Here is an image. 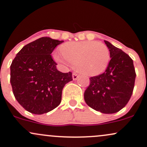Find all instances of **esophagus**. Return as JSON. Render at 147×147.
Here are the masks:
<instances>
[{
    "mask_svg": "<svg viewBox=\"0 0 147 147\" xmlns=\"http://www.w3.org/2000/svg\"><path fill=\"white\" fill-rule=\"evenodd\" d=\"M78 78V75L76 73H73V74H72V78H73L74 80H77V78Z\"/></svg>",
    "mask_w": 147,
    "mask_h": 147,
    "instance_id": "esophagus-1",
    "label": "esophagus"
}]
</instances>
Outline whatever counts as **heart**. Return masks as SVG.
Here are the masks:
<instances>
[{
  "mask_svg": "<svg viewBox=\"0 0 147 147\" xmlns=\"http://www.w3.org/2000/svg\"><path fill=\"white\" fill-rule=\"evenodd\" d=\"M62 54L54 53V60L63 66H74L84 75L94 76L108 67L110 54L104 44L95 41L65 43L60 48Z\"/></svg>",
  "mask_w": 147,
  "mask_h": 147,
  "instance_id": "b5f03b06",
  "label": "heart"
}]
</instances>
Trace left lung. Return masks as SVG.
Masks as SVG:
<instances>
[{"instance_id": "left-lung-1", "label": "left lung", "mask_w": 147, "mask_h": 147, "mask_svg": "<svg viewBox=\"0 0 147 147\" xmlns=\"http://www.w3.org/2000/svg\"><path fill=\"white\" fill-rule=\"evenodd\" d=\"M110 60L104 73L90 78L84 99L92 109L105 114L117 113L130 100L136 74L129 55L104 40Z\"/></svg>"}]
</instances>
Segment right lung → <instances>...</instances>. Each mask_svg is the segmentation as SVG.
<instances>
[{
    "label": "right lung",
    "instance_id": "add662e5",
    "mask_svg": "<svg viewBox=\"0 0 147 147\" xmlns=\"http://www.w3.org/2000/svg\"><path fill=\"white\" fill-rule=\"evenodd\" d=\"M64 41L44 37L24 46L10 66V82L15 98L35 115L51 111L60 105L62 92L72 80L71 72L62 73L51 54Z\"/></svg>",
    "mask_w": 147,
    "mask_h": 147
}]
</instances>
